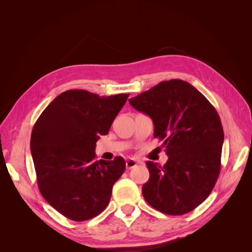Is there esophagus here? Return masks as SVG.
I'll list each match as a JSON object with an SVG mask.
<instances>
[{
	"instance_id": "34e87169",
	"label": "esophagus",
	"mask_w": 252,
	"mask_h": 252,
	"mask_svg": "<svg viewBox=\"0 0 252 252\" xmlns=\"http://www.w3.org/2000/svg\"><path fill=\"white\" fill-rule=\"evenodd\" d=\"M136 164H138V162H136L135 159H132V158L127 159V161H126V167H127V169L133 168L134 166H136Z\"/></svg>"
}]
</instances>
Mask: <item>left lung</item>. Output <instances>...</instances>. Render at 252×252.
<instances>
[{
    "instance_id": "1",
    "label": "left lung",
    "mask_w": 252,
    "mask_h": 252,
    "mask_svg": "<svg viewBox=\"0 0 252 252\" xmlns=\"http://www.w3.org/2000/svg\"><path fill=\"white\" fill-rule=\"evenodd\" d=\"M129 103L151 118L154 136L164 141L168 156L164 166L146 162L144 199L166 215L192 211L207 199L220 170L224 131L216 108L182 80L163 81Z\"/></svg>"
}]
</instances>
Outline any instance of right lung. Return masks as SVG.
Listing matches in <instances>:
<instances>
[{"mask_svg":"<svg viewBox=\"0 0 252 252\" xmlns=\"http://www.w3.org/2000/svg\"><path fill=\"white\" fill-rule=\"evenodd\" d=\"M129 94L100 96L67 90L36 120L30 139L37 186L43 197L72 220H90L108 205L124 173L122 157L95 161V143L108 133Z\"/></svg>","mask_w":252,"mask_h":252,"instance_id":"1","label":"right lung"}]
</instances>
